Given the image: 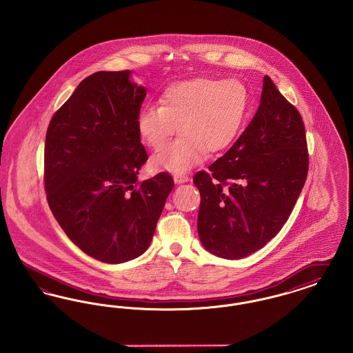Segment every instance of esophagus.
<instances>
[{"mask_svg": "<svg viewBox=\"0 0 353 353\" xmlns=\"http://www.w3.org/2000/svg\"><path fill=\"white\" fill-rule=\"evenodd\" d=\"M174 181H176L177 184H183V183H186V181H189V176H188V174H185V173H180V174H174Z\"/></svg>", "mask_w": 353, "mask_h": 353, "instance_id": "1", "label": "esophagus"}]
</instances>
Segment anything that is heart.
Returning <instances> with one entry per match:
<instances>
[{"label":"heart","mask_w":353,"mask_h":353,"mask_svg":"<svg viewBox=\"0 0 353 353\" xmlns=\"http://www.w3.org/2000/svg\"><path fill=\"white\" fill-rule=\"evenodd\" d=\"M161 105L147 104L137 115V132L159 151L180 131L184 134L154 156L156 168L184 173L197 165L206 151L217 153L232 145L245 121L249 94L236 79L193 78L168 85Z\"/></svg>","instance_id":"1"}]
</instances>
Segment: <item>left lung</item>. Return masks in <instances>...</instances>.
I'll list each match as a JSON object with an SVG mask.
<instances>
[{"label":"left lung","mask_w":353,"mask_h":353,"mask_svg":"<svg viewBox=\"0 0 353 353\" xmlns=\"http://www.w3.org/2000/svg\"><path fill=\"white\" fill-rule=\"evenodd\" d=\"M308 173L299 111L263 78L261 104L233 147L194 174L201 194L197 229L206 250L241 259L281 232Z\"/></svg>","instance_id":"1"}]
</instances>
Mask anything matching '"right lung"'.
<instances>
[{"label": "right lung", "mask_w": 353, "mask_h": 353, "mask_svg": "<svg viewBox=\"0 0 353 353\" xmlns=\"http://www.w3.org/2000/svg\"><path fill=\"white\" fill-rule=\"evenodd\" d=\"M130 70L83 79L52 115L43 183L51 212L68 238L104 263L145 252L174 181L160 172L139 181L148 154L137 132L145 88Z\"/></svg>", "instance_id": "obj_1"}]
</instances>
